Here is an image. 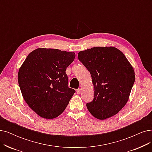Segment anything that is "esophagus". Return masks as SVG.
<instances>
[{
  "label": "esophagus",
  "mask_w": 152,
  "mask_h": 152,
  "mask_svg": "<svg viewBox=\"0 0 152 152\" xmlns=\"http://www.w3.org/2000/svg\"><path fill=\"white\" fill-rule=\"evenodd\" d=\"M76 92H77V94H80L81 93V89H77L76 90Z\"/></svg>",
  "instance_id": "esophagus-1"
}]
</instances>
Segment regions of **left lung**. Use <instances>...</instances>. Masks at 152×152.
Listing matches in <instances>:
<instances>
[{
    "instance_id": "obj_1",
    "label": "left lung",
    "mask_w": 152,
    "mask_h": 152,
    "mask_svg": "<svg viewBox=\"0 0 152 152\" xmlns=\"http://www.w3.org/2000/svg\"><path fill=\"white\" fill-rule=\"evenodd\" d=\"M78 59L90 72L94 99L87 103L89 113L104 120L127 104L135 82V72L123 53L114 47H97L79 52Z\"/></svg>"
}]
</instances>
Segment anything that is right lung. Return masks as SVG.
I'll list each match as a JSON object with an SVG mask.
<instances>
[{
	"mask_svg": "<svg viewBox=\"0 0 152 152\" xmlns=\"http://www.w3.org/2000/svg\"><path fill=\"white\" fill-rule=\"evenodd\" d=\"M74 52L39 48L27 56L18 72L22 96L41 117L52 119L61 114L75 90L69 88L66 69Z\"/></svg>",
	"mask_w": 152,
	"mask_h": 152,
	"instance_id": "right-lung-1",
	"label": "right lung"
}]
</instances>
